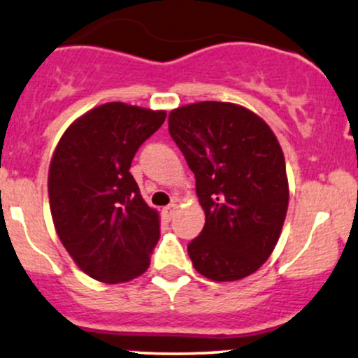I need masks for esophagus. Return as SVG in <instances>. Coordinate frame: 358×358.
Masks as SVG:
<instances>
[{
  "label": "esophagus",
  "mask_w": 358,
  "mask_h": 358,
  "mask_svg": "<svg viewBox=\"0 0 358 358\" xmlns=\"http://www.w3.org/2000/svg\"><path fill=\"white\" fill-rule=\"evenodd\" d=\"M178 208V205H176V203H172V205H167V206H164V210H162V215H164V218L165 220H171L172 218V215H174V210Z\"/></svg>",
  "instance_id": "obj_1"
}]
</instances>
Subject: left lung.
I'll list each match as a JSON object with an SVG mask.
<instances>
[{"label": "left lung", "instance_id": "1", "mask_svg": "<svg viewBox=\"0 0 358 358\" xmlns=\"http://www.w3.org/2000/svg\"><path fill=\"white\" fill-rule=\"evenodd\" d=\"M169 133L191 171L205 210L187 244L196 271L213 282L255 273L278 242L288 208L282 147L270 126L230 102H198L169 114Z\"/></svg>", "mask_w": 358, "mask_h": 358}]
</instances>
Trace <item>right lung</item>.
I'll return each mask as SVG.
<instances>
[{
  "mask_svg": "<svg viewBox=\"0 0 358 358\" xmlns=\"http://www.w3.org/2000/svg\"><path fill=\"white\" fill-rule=\"evenodd\" d=\"M165 110L109 102L76 119L49 165L56 232L78 268L103 283L143 275L160 218L140 194L134 153L165 121Z\"/></svg>",
  "mask_w": 358,
  "mask_h": 358,
  "instance_id": "obj_1",
  "label": "right lung"
}]
</instances>
